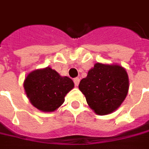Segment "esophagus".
Listing matches in <instances>:
<instances>
[{
	"label": "esophagus",
	"mask_w": 149,
	"mask_h": 149,
	"mask_svg": "<svg viewBox=\"0 0 149 149\" xmlns=\"http://www.w3.org/2000/svg\"><path fill=\"white\" fill-rule=\"evenodd\" d=\"M73 82H74V84L75 86H78V84L80 83V78L78 77H76L73 79Z\"/></svg>",
	"instance_id": "obj_1"
}]
</instances>
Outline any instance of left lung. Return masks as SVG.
Wrapping results in <instances>:
<instances>
[{"instance_id":"left-lung-1","label":"left lung","mask_w":149,"mask_h":149,"mask_svg":"<svg viewBox=\"0 0 149 149\" xmlns=\"http://www.w3.org/2000/svg\"><path fill=\"white\" fill-rule=\"evenodd\" d=\"M79 88L94 112L106 115L115 111L127 96L128 74L120 65L97 63L81 80Z\"/></svg>"}]
</instances>
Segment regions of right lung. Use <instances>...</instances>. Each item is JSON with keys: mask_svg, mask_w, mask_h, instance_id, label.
I'll return each mask as SVG.
<instances>
[{"mask_svg": "<svg viewBox=\"0 0 149 149\" xmlns=\"http://www.w3.org/2000/svg\"><path fill=\"white\" fill-rule=\"evenodd\" d=\"M74 87L68 77H61L51 68L36 70L25 78L24 88L30 102L43 112H53L65 101V97Z\"/></svg>", "mask_w": 149, "mask_h": 149, "instance_id": "1", "label": "right lung"}]
</instances>
